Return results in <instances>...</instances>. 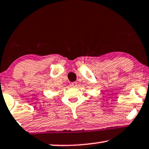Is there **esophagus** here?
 <instances>
[{
	"mask_svg": "<svg viewBox=\"0 0 149 149\" xmlns=\"http://www.w3.org/2000/svg\"><path fill=\"white\" fill-rule=\"evenodd\" d=\"M77 84H77V82H74L71 83V86H73V87H76L77 86Z\"/></svg>",
	"mask_w": 149,
	"mask_h": 149,
	"instance_id": "esophagus-1",
	"label": "esophagus"
}]
</instances>
